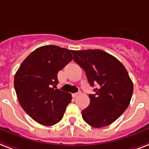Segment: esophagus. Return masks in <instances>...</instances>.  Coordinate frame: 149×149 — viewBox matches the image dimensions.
I'll return each mask as SVG.
<instances>
[{
    "mask_svg": "<svg viewBox=\"0 0 149 149\" xmlns=\"http://www.w3.org/2000/svg\"><path fill=\"white\" fill-rule=\"evenodd\" d=\"M78 95V93H73V94H72V96H73L74 98H76Z\"/></svg>",
    "mask_w": 149,
    "mask_h": 149,
    "instance_id": "esophagus-1",
    "label": "esophagus"
}]
</instances>
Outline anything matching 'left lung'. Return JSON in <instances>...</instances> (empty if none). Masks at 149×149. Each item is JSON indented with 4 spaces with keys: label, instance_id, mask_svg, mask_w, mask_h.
<instances>
[{
    "label": "left lung",
    "instance_id": "obj_1",
    "mask_svg": "<svg viewBox=\"0 0 149 149\" xmlns=\"http://www.w3.org/2000/svg\"><path fill=\"white\" fill-rule=\"evenodd\" d=\"M74 61L85 72L95 94L88 95L89 106L81 111L82 118L93 127L113 123L131 102L133 82L127 71L115 56L101 49L71 50Z\"/></svg>",
    "mask_w": 149,
    "mask_h": 149
}]
</instances>
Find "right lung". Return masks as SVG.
<instances>
[{
	"label": "right lung",
	"instance_id": "add662e5",
	"mask_svg": "<svg viewBox=\"0 0 149 149\" xmlns=\"http://www.w3.org/2000/svg\"><path fill=\"white\" fill-rule=\"evenodd\" d=\"M72 59L70 49L43 46L32 52L16 72L14 85L18 102L39 124L52 126L63 118L71 95L54 88L59 83L58 71Z\"/></svg>",
	"mask_w": 149,
	"mask_h": 149
}]
</instances>
